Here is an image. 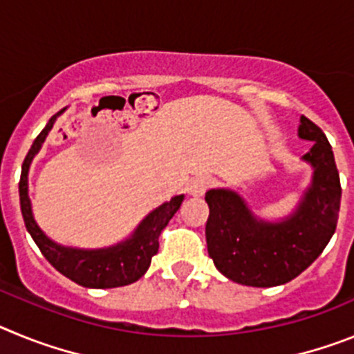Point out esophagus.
<instances>
[{
  "mask_svg": "<svg viewBox=\"0 0 354 354\" xmlns=\"http://www.w3.org/2000/svg\"><path fill=\"white\" fill-rule=\"evenodd\" d=\"M211 184H212L211 177L200 175V177H195V179L189 183V186H187V193L193 196H202L205 192H207L209 187H211Z\"/></svg>",
  "mask_w": 354,
  "mask_h": 354,
  "instance_id": "1",
  "label": "esophagus"
}]
</instances>
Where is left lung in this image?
I'll list each match as a JSON object with an SVG mask.
<instances>
[{
    "mask_svg": "<svg viewBox=\"0 0 354 354\" xmlns=\"http://www.w3.org/2000/svg\"><path fill=\"white\" fill-rule=\"evenodd\" d=\"M299 138L314 142L303 161L314 168L312 184L296 211L282 221L255 218L232 189H209L205 225L209 257L221 274L250 287L290 282L323 253L339 220L340 187L333 150L326 134L301 117Z\"/></svg>",
    "mask_w": 354,
    "mask_h": 354,
    "instance_id": "8db88e82",
    "label": "left lung"
}]
</instances>
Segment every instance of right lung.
Returning a JSON list of instances; mask_svg holds the SVG:
<instances>
[{
	"label": "right lung",
	"instance_id": "add662e5",
	"mask_svg": "<svg viewBox=\"0 0 354 354\" xmlns=\"http://www.w3.org/2000/svg\"><path fill=\"white\" fill-rule=\"evenodd\" d=\"M60 113L49 118L48 126L44 127L42 133L37 136L30 152L24 158L21 180H19V196H21V211H23L26 230L33 237L44 257L48 259L49 264L56 271H60L64 277L71 278L72 282L90 287V289H111V287L129 286L147 273L150 261L159 250V236H161L162 228L167 227L175 212L179 211L184 195L174 196L170 202H165L158 209H154L138 225V228L134 230L129 239L122 241L115 246L99 250H77L56 245L55 241L49 239L40 230L39 225L33 220L31 202L28 196V171H30L31 161L40 150L44 140L55 126L56 117Z\"/></svg>",
	"mask_w": 354,
	"mask_h": 354
}]
</instances>
